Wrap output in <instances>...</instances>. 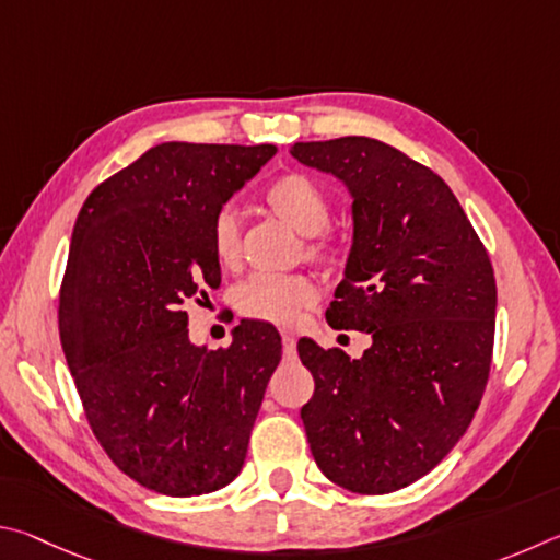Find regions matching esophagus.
Segmentation results:
<instances>
[{
    "mask_svg": "<svg viewBox=\"0 0 560 560\" xmlns=\"http://www.w3.org/2000/svg\"><path fill=\"white\" fill-rule=\"evenodd\" d=\"M282 351H285V357H295L298 351V339L290 331H282Z\"/></svg>",
    "mask_w": 560,
    "mask_h": 560,
    "instance_id": "34e87169",
    "label": "esophagus"
}]
</instances>
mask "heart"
<instances>
[{"instance_id": "obj_1", "label": "heart", "mask_w": 560, "mask_h": 560, "mask_svg": "<svg viewBox=\"0 0 560 560\" xmlns=\"http://www.w3.org/2000/svg\"><path fill=\"white\" fill-rule=\"evenodd\" d=\"M262 199L275 215L290 223L300 235H307L305 250L310 258L327 260L335 253V243L325 231L331 206L317 182H312L305 174H285L265 189ZM211 250L223 268H235L241 260V219L231 206H223L213 215ZM315 298L317 285L307 275L255 272L235 290V307L250 319L292 325Z\"/></svg>"}]
</instances>
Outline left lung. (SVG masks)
Instances as JSON below:
<instances>
[{
	"label": "left lung",
	"instance_id": "obj_1",
	"mask_svg": "<svg viewBox=\"0 0 560 560\" xmlns=\"http://www.w3.org/2000/svg\"><path fill=\"white\" fill-rule=\"evenodd\" d=\"M300 164L351 194V248L327 322L371 335L361 359L300 339L315 396L310 450L331 482L388 494L457 445L482 400L497 285L482 241L450 186L386 142H295Z\"/></svg>",
	"mask_w": 560,
	"mask_h": 560
}]
</instances>
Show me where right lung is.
<instances>
[{"instance_id":"1","label":"right lung","mask_w":560,"mask_h":560,"mask_svg":"<svg viewBox=\"0 0 560 560\" xmlns=\"http://www.w3.org/2000/svg\"><path fill=\"white\" fill-rule=\"evenodd\" d=\"M275 144L162 142L95 186L71 235L61 288L63 354L88 423L127 477L199 497L238 477L278 329L243 319L231 347L189 339L184 302L221 285L211 221Z\"/></svg>"}]
</instances>
